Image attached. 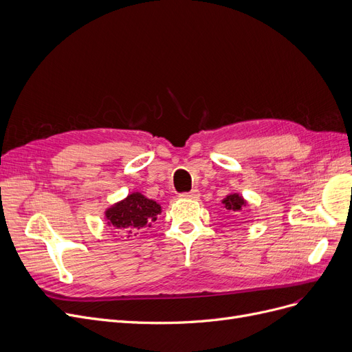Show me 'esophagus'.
<instances>
[{
  "mask_svg": "<svg viewBox=\"0 0 352 352\" xmlns=\"http://www.w3.org/2000/svg\"><path fill=\"white\" fill-rule=\"evenodd\" d=\"M179 196L183 197V199H196V197H199V190H197V189H193V190H190V192L180 193Z\"/></svg>",
  "mask_w": 352,
  "mask_h": 352,
  "instance_id": "esophagus-1",
  "label": "esophagus"
}]
</instances>
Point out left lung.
<instances>
[{
	"mask_svg": "<svg viewBox=\"0 0 352 352\" xmlns=\"http://www.w3.org/2000/svg\"><path fill=\"white\" fill-rule=\"evenodd\" d=\"M222 204H223L225 210L229 212V213H236V212H239V210L242 209V206L246 205V202L242 199V196H239V195H236V193L226 196V197L222 200Z\"/></svg>",
	"mask_w": 352,
	"mask_h": 352,
	"instance_id": "obj_1",
	"label": "left lung"
}]
</instances>
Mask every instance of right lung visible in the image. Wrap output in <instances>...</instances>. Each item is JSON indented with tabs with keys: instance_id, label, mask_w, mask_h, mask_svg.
I'll use <instances>...</instances> for the list:
<instances>
[{
	"instance_id": "obj_1",
	"label": "right lung",
	"mask_w": 352,
	"mask_h": 352,
	"mask_svg": "<svg viewBox=\"0 0 352 352\" xmlns=\"http://www.w3.org/2000/svg\"><path fill=\"white\" fill-rule=\"evenodd\" d=\"M160 205L147 199L142 193H131L122 202L106 210L107 223L129 236L138 235L146 228L152 226L160 214Z\"/></svg>"
}]
</instances>
